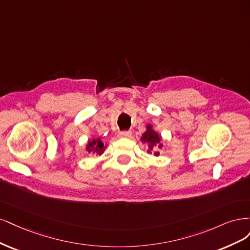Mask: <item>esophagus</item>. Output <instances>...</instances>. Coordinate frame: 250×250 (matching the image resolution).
Returning a JSON list of instances; mask_svg holds the SVG:
<instances>
[{
  "label": "esophagus",
  "mask_w": 250,
  "mask_h": 250,
  "mask_svg": "<svg viewBox=\"0 0 250 250\" xmlns=\"http://www.w3.org/2000/svg\"><path fill=\"white\" fill-rule=\"evenodd\" d=\"M132 136L131 131H123L119 133V137H122V138H128V137Z\"/></svg>",
  "instance_id": "esophagus-1"
}]
</instances>
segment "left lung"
Masks as SVG:
<instances>
[{"mask_svg":"<svg viewBox=\"0 0 250 250\" xmlns=\"http://www.w3.org/2000/svg\"><path fill=\"white\" fill-rule=\"evenodd\" d=\"M161 140H162V137L152 130L151 125H147L146 131L142 134L141 137V141L147 144V151L150 152V154H154V156H159L160 152L158 149H161L163 146V144L161 143Z\"/></svg>","mask_w":250,"mask_h":250,"instance_id":"8db88e82","label":"left lung"}]
</instances>
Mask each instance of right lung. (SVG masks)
Masks as SVG:
<instances>
[{
    "label": "right lung",
    "instance_id": "add662e5",
    "mask_svg": "<svg viewBox=\"0 0 250 250\" xmlns=\"http://www.w3.org/2000/svg\"><path fill=\"white\" fill-rule=\"evenodd\" d=\"M104 149H106V146H104V143L100 138L89 140L86 146V150L88 151V154H91V155L101 156L104 151Z\"/></svg>",
    "mask_w": 250,
    "mask_h": 250
}]
</instances>
